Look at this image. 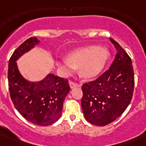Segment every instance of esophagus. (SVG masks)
I'll list each match as a JSON object with an SVG mask.
<instances>
[{"label": "esophagus", "mask_w": 146, "mask_h": 146, "mask_svg": "<svg viewBox=\"0 0 146 146\" xmlns=\"http://www.w3.org/2000/svg\"><path fill=\"white\" fill-rule=\"evenodd\" d=\"M70 86L71 89H73V88H75V87H80V85L77 84V83H76V82H70Z\"/></svg>", "instance_id": "34e87169"}]
</instances>
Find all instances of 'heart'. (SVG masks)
Here are the masks:
<instances>
[{"instance_id":"heart-1","label":"heart","mask_w":146,"mask_h":146,"mask_svg":"<svg viewBox=\"0 0 146 146\" xmlns=\"http://www.w3.org/2000/svg\"><path fill=\"white\" fill-rule=\"evenodd\" d=\"M110 56L106 48L92 45L70 53L67 59L58 62L60 70L66 76L73 74L76 67L86 78H92L98 75L105 66Z\"/></svg>"}]
</instances>
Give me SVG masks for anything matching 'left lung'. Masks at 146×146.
<instances>
[{
	"mask_svg": "<svg viewBox=\"0 0 146 146\" xmlns=\"http://www.w3.org/2000/svg\"><path fill=\"white\" fill-rule=\"evenodd\" d=\"M110 41L117 51L110 68L82 86L81 105L85 118L101 127L112 123L124 112L134 89L131 58L117 42L112 38Z\"/></svg>",
	"mask_w": 146,
	"mask_h": 146,
	"instance_id": "1",
	"label": "left lung"
}]
</instances>
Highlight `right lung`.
<instances>
[{"label": "right lung", "mask_w": 146, "mask_h": 146, "mask_svg": "<svg viewBox=\"0 0 146 146\" xmlns=\"http://www.w3.org/2000/svg\"><path fill=\"white\" fill-rule=\"evenodd\" d=\"M39 42L36 37L29 38L15 50L8 64V86L10 98L19 113L29 122L44 127L60 117L70 87L67 79L53 73L38 82L28 81L20 74L17 60Z\"/></svg>", "instance_id": "right-lung-1"}]
</instances>
